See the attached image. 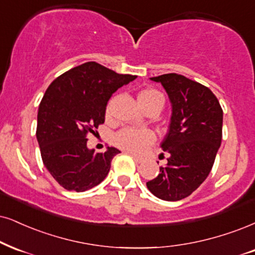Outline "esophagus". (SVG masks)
<instances>
[{"instance_id": "esophagus-1", "label": "esophagus", "mask_w": 255, "mask_h": 255, "mask_svg": "<svg viewBox=\"0 0 255 255\" xmlns=\"http://www.w3.org/2000/svg\"><path fill=\"white\" fill-rule=\"evenodd\" d=\"M132 158L134 159V161H136L137 163H142V162H144V158L143 157H139V156H137V155H134V153H132Z\"/></svg>"}]
</instances>
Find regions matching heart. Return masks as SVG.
I'll list each match as a JSON object with an SVG mask.
<instances>
[{"label": "heart", "mask_w": 255, "mask_h": 255, "mask_svg": "<svg viewBox=\"0 0 255 255\" xmlns=\"http://www.w3.org/2000/svg\"><path fill=\"white\" fill-rule=\"evenodd\" d=\"M138 102L146 111L149 108L156 105L163 108L164 97L157 90L146 89L138 93ZM111 109L112 103H109L108 108H106V117L108 118L111 116ZM115 142L123 150H127L128 152L140 153L155 142V134L152 131L145 130V128L137 130V128H124L116 134Z\"/></svg>", "instance_id": "obj_1"}]
</instances>
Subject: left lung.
Masks as SVG:
<instances>
[{
  "mask_svg": "<svg viewBox=\"0 0 255 255\" xmlns=\"http://www.w3.org/2000/svg\"><path fill=\"white\" fill-rule=\"evenodd\" d=\"M161 83L172 105L169 131L161 146L170 153L165 168L146 187L158 199L180 201L208 177L222 139V112L215 94L184 75L153 77Z\"/></svg>",
  "mask_w": 255,
  "mask_h": 255,
  "instance_id": "8db88e82",
  "label": "left lung"
}]
</instances>
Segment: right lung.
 <instances>
[{
    "instance_id": "1",
    "label": "right lung",
    "mask_w": 255,
    "mask_h": 255,
    "mask_svg": "<svg viewBox=\"0 0 255 255\" xmlns=\"http://www.w3.org/2000/svg\"><path fill=\"white\" fill-rule=\"evenodd\" d=\"M136 75L118 74L94 61L59 75L37 111L36 138L42 162L66 190L86 191L104 181L118 149L89 150L87 137L105 122L109 99Z\"/></svg>"
}]
</instances>
